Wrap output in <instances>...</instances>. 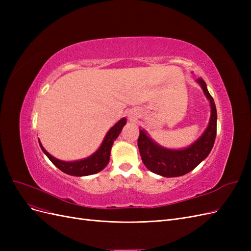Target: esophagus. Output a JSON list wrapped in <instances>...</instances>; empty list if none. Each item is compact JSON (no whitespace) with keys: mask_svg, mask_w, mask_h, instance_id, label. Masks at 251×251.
Returning a JSON list of instances; mask_svg holds the SVG:
<instances>
[{"mask_svg":"<svg viewBox=\"0 0 251 251\" xmlns=\"http://www.w3.org/2000/svg\"><path fill=\"white\" fill-rule=\"evenodd\" d=\"M128 117H130V119H131V120L135 119V116H134V115H128Z\"/></svg>","mask_w":251,"mask_h":251,"instance_id":"34e87169","label":"esophagus"}]
</instances>
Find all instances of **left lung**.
Here are the masks:
<instances>
[{
	"mask_svg": "<svg viewBox=\"0 0 251 251\" xmlns=\"http://www.w3.org/2000/svg\"><path fill=\"white\" fill-rule=\"evenodd\" d=\"M203 92L210 103V118L207 127L191 146L180 150L164 148L151 139L146 130H140L138 149L147 169L162 177H179L193 171L206 158L214 147L217 135V109L206 83L198 78Z\"/></svg>",
	"mask_w": 251,
	"mask_h": 251,
	"instance_id": "obj_1",
	"label": "left lung"
}]
</instances>
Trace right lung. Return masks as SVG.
<instances>
[{"mask_svg":"<svg viewBox=\"0 0 251 251\" xmlns=\"http://www.w3.org/2000/svg\"><path fill=\"white\" fill-rule=\"evenodd\" d=\"M126 124V117L121 118L118 123L114 125L108 131L107 135L104 136L102 143L100 144V147L98 148V150L94 154L76 161L59 160V159L50 155L48 151L44 149L40 140H39V143L42 151H44L45 155L49 158V160L54 164L57 169H59L65 174L71 175V176H76V177L89 176V175H93L102 171L105 166L108 165L113 142L118 137Z\"/></svg>","mask_w":251,"mask_h":251,"instance_id":"1","label":"right lung"}]
</instances>
